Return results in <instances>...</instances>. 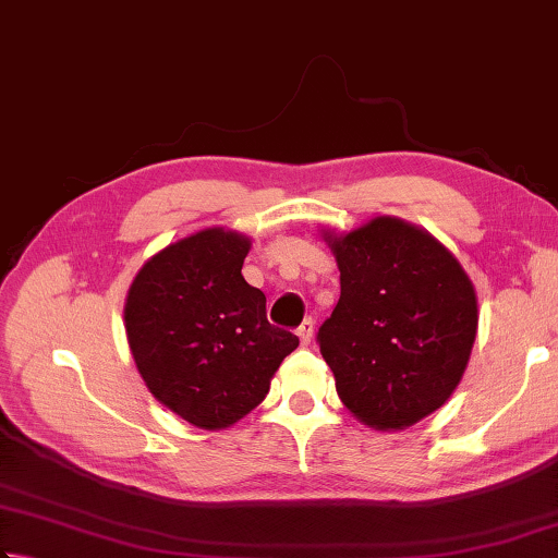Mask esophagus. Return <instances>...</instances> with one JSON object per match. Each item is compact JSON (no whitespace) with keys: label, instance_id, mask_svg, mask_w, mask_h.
I'll return each mask as SVG.
<instances>
[{"label":"esophagus","instance_id":"1","mask_svg":"<svg viewBox=\"0 0 558 558\" xmlns=\"http://www.w3.org/2000/svg\"><path fill=\"white\" fill-rule=\"evenodd\" d=\"M300 336V343L302 345H310L312 343V336H314V319H304L302 326L298 329Z\"/></svg>","mask_w":558,"mask_h":558}]
</instances>
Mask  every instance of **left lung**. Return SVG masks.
Returning a JSON list of instances; mask_svg holds the SVG:
<instances>
[{
	"instance_id": "1",
	"label": "left lung",
	"mask_w": 558,
	"mask_h": 558,
	"mask_svg": "<svg viewBox=\"0 0 558 558\" xmlns=\"http://www.w3.org/2000/svg\"><path fill=\"white\" fill-rule=\"evenodd\" d=\"M322 239L341 270V298L319 329L338 397L369 428H409L460 385L478 326L474 282L450 248L399 217L322 229Z\"/></svg>"
}]
</instances>
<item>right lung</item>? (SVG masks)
Returning a JSON list of instances; mask_svg holds the SVG:
<instances>
[{
  "label": "right lung",
  "mask_w": 558,
  "mask_h": 558,
  "mask_svg": "<svg viewBox=\"0 0 558 558\" xmlns=\"http://www.w3.org/2000/svg\"><path fill=\"white\" fill-rule=\"evenodd\" d=\"M251 239L225 227L145 260L125 298L137 373L159 403L203 430H225L266 399L300 338L266 319V294L242 276Z\"/></svg>",
  "instance_id": "add662e5"
}]
</instances>
